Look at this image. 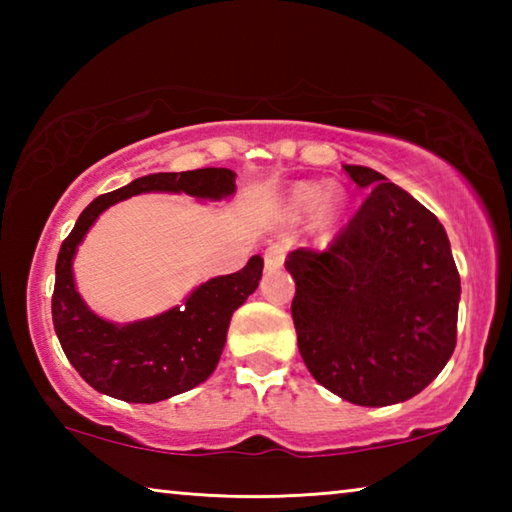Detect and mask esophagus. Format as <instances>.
<instances>
[{
  "label": "esophagus",
  "mask_w": 512,
  "mask_h": 512,
  "mask_svg": "<svg viewBox=\"0 0 512 512\" xmlns=\"http://www.w3.org/2000/svg\"><path fill=\"white\" fill-rule=\"evenodd\" d=\"M264 264L268 271H275V268H280L284 264V246L282 244H273L266 248L264 253Z\"/></svg>",
  "instance_id": "1"
}]
</instances>
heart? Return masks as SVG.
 <instances>
[{"label": "heart", "instance_id": "obj_1", "mask_svg": "<svg viewBox=\"0 0 512 512\" xmlns=\"http://www.w3.org/2000/svg\"><path fill=\"white\" fill-rule=\"evenodd\" d=\"M345 194L320 183H302L291 194V207L298 216H314L318 225L332 228L345 212Z\"/></svg>", "mask_w": 512, "mask_h": 512}]
</instances>
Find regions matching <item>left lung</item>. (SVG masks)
<instances>
[{"instance_id": "left-lung-1", "label": "left lung", "mask_w": 512, "mask_h": 512, "mask_svg": "<svg viewBox=\"0 0 512 512\" xmlns=\"http://www.w3.org/2000/svg\"><path fill=\"white\" fill-rule=\"evenodd\" d=\"M370 189L325 250L298 248L287 271L298 350L327 391L359 406L411 400L456 348L458 277L447 232L379 171L343 167Z\"/></svg>"}]
</instances>
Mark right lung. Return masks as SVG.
Here are the masks:
<instances>
[{
	"mask_svg": "<svg viewBox=\"0 0 512 512\" xmlns=\"http://www.w3.org/2000/svg\"><path fill=\"white\" fill-rule=\"evenodd\" d=\"M237 173L194 169L151 173L85 207L60 246L51 316L65 357L88 384L115 400L153 404L192 391L212 375L221 359L230 318L262 280L264 259L255 255L237 273L219 275L196 287L183 305L153 318L117 325L85 305L76 291L72 262L76 248L103 210L146 192H185L205 201L235 194Z\"/></svg>",
	"mask_w": 512,
	"mask_h": 512,
	"instance_id": "add662e5",
	"label": "right lung"
}]
</instances>
